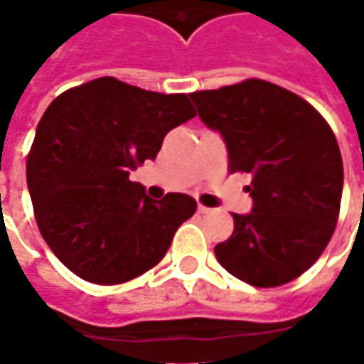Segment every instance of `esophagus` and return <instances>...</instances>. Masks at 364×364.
<instances>
[{"mask_svg": "<svg viewBox=\"0 0 364 364\" xmlns=\"http://www.w3.org/2000/svg\"><path fill=\"white\" fill-rule=\"evenodd\" d=\"M210 210H213V208H208V206H205V205H198L197 206V213L198 214H208V213H210Z\"/></svg>", "mask_w": 364, "mask_h": 364, "instance_id": "esophagus-1", "label": "esophagus"}]
</instances>
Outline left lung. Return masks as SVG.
I'll list each match as a JSON object with an SVG mask.
<instances>
[{
	"mask_svg": "<svg viewBox=\"0 0 364 364\" xmlns=\"http://www.w3.org/2000/svg\"><path fill=\"white\" fill-rule=\"evenodd\" d=\"M206 127L228 148L230 173H252L250 214L214 247L240 281L271 289L294 281L333 236L343 161L326 119L296 93L265 80L189 93Z\"/></svg>",
	"mask_w": 364,
	"mask_h": 364,
	"instance_id": "8db88e82",
	"label": "left lung"
}]
</instances>
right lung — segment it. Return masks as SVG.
Returning a JSON list of instances; mask_svg holds the SVG:
<instances>
[{
	"instance_id": "1",
	"label": "right lung",
	"mask_w": 364,
	"mask_h": 364,
	"mask_svg": "<svg viewBox=\"0 0 364 364\" xmlns=\"http://www.w3.org/2000/svg\"><path fill=\"white\" fill-rule=\"evenodd\" d=\"M195 114L185 93L164 95L109 75L48 105L27 156V185L44 242L72 273L120 284L164 259L197 200L181 193L154 200L128 175Z\"/></svg>"
}]
</instances>
